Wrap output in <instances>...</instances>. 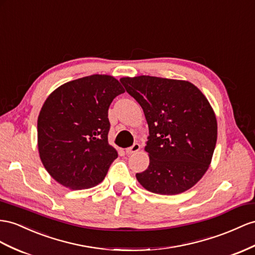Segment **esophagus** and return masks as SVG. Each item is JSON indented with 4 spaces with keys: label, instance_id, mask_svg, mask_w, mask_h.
<instances>
[{
    "label": "esophagus",
    "instance_id": "1",
    "mask_svg": "<svg viewBox=\"0 0 255 255\" xmlns=\"http://www.w3.org/2000/svg\"><path fill=\"white\" fill-rule=\"evenodd\" d=\"M140 144L139 143H134V144L132 145V146H130V147H128V148H126V154L127 155H131V154H134V153H136L140 149Z\"/></svg>",
    "mask_w": 255,
    "mask_h": 255
}]
</instances>
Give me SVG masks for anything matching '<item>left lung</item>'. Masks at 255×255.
Listing matches in <instances>:
<instances>
[{
    "label": "left lung",
    "mask_w": 255,
    "mask_h": 255,
    "mask_svg": "<svg viewBox=\"0 0 255 255\" xmlns=\"http://www.w3.org/2000/svg\"><path fill=\"white\" fill-rule=\"evenodd\" d=\"M121 83L144 112L148 125L146 170L136 173L145 190L161 195L187 191L211 162L218 138L210 103L190 82L148 75Z\"/></svg>",
    "instance_id": "8db88e82"
}]
</instances>
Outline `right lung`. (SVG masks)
Segmentation results:
<instances>
[{
  "label": "right lung",
  "mask_w": 255,
  "mask_h": 255,
  "mask_svg": "<svg viewBox=\"0 0 255 255\" xmlns=\"http://www.w3.org/2000/svg\"><path fill=\"white\" fill-rule=\"evenodd\" d=\"M123 93L113 76L95 74L65 83L48 96L37 119V145L58 183L85 190L103 181L119 156L108 141V111Z\"/></svg>",
  "instance_id": "1"
}]
</instances>
